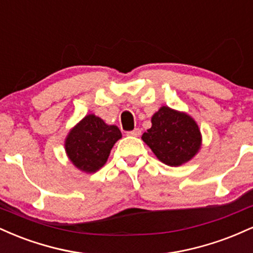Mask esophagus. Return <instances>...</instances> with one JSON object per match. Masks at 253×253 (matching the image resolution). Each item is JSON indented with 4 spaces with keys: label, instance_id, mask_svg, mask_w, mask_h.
I'll use <instances>...</instances> for the list:
<instances>
[{
    "label": "esophagus",
    "instance_id": "1",
    "mask_svg": "<svg viewBox=\"0 0 253 253\" xmlns=\"http://www.w3.org/2000/svg\"><path fill=\"white\" fill-rule=\"evenodd\" d=\"M127 134L128 135H132V136H139L141 134V130L139 128H135L133 130H130V132H127Z\"/></svg>",
    "mask_w": 253,
    "mask_h": 253
}]
</instances>
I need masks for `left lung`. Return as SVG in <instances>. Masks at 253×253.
Masks as SVG:
<instances>
[{
	"mask_svg": "<svg viewBox=\"0 0 253 253\" xmlns=\"http://www.w3.org/2000/svg\"><path fill=\"white\" fill-rule=\"evenodd\" d=\"M151 123L152 126L141 139L164 164L179 167L199 152L201 132L188 114L163 106L153 114Z\"/></svg>",
	"mask_w": 253,
	"mask_h": 253,
	"instance_id": "obj_1",
	"label": "left lung"
}]
</instances>
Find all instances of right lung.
<instances>
[{"mask_svg": "<svg viewBox=\"0 0 253 253\" xmlns=\"http://www.w3.org/2000/svg\"><path fill=\"white\" fill-rule=\"evenodd\" d=\"M121 136L117 126L89 114L69 132L65 139L66 155L77 169L96 172L106 164L110 150Z\"/></svg>", "mask_w": 253, "mask_h": 253, "instance_id": "1", "label": "right lung"}]
</instances>
